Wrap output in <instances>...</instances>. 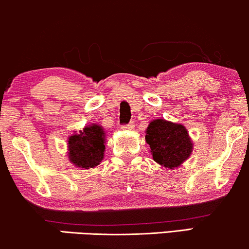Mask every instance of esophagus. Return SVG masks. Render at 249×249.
I'll return each instance as SVG.
<instances>
[{
  "mask_svg": "<svg viewBox=\"0 0 249 249\" xmlns=\"http://www.w3.org/2000/svg\"><path fill=\"white\" fill-rule=\"evenodd\" d=\"M134 127H135V124H134V121H131L129 124H127V125H124V127H122V129H124V130H133V129H134Z\"/></svg>",
  "mask_w": 249,
  "mask_h": 249,
  "instance_id": "obj_1",
  "label": "esophagus"
}]
</instances>
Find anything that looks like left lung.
<instances>
[{
  "label": "left lung",
  "mask_w": 249,
  "mask_h": 249,
  "mask_svg": "<svg viewBox=\"0 0 249 249\" xmlns=\"http://www.w3.org/2000/svg\"><path fill=\"white\" fill-rule=\"evenodd\" d=\"M153 160L168 170L181 166L192 155L194 143L183 124L155 119L145 130Z\"/></svg>",
  "instance_id": "8db88e82"
}]
</instances>
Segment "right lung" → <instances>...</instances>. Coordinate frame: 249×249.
Segmentation results:
<instances>
[{
  "mask_svg": "<svg viewBox=\"0 0 249 249\" xmlns=\"http://www.w3.org/2000/svg\"><path fill=\"white\" fill-rule=\"evenodd\" d=\"M106 133L101 125L91 124L68 137V158L83 170L94 168L104 159Z\"/></svg>",
  "mask_w": 249,
  "mask_h": 249,
  "instance_id": "add662e5",
  "label": "right lung"
}]
</instances>
